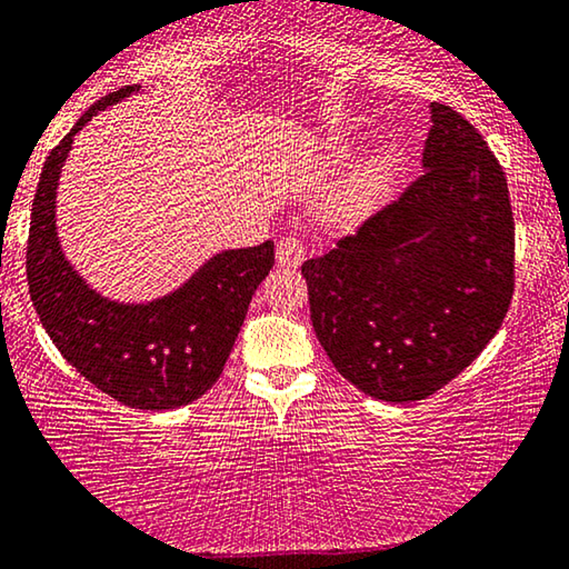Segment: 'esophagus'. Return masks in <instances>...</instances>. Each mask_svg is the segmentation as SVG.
Wrapping results in <instances>:
<instances>
[{
  "mask_svg": "<svg viewBox=\"0 0 569 569\" xmlns=\"http://www.w3.org/2000/svg\"><path fill=\"white\" fill-rule=\"evenodd\" d=\"M303 256H306V250H303V242L299 238L283 236L281 240H278L276 260L283 268H299L303 263Z\"/></svg>",
  "mask_w": 569,
  "mask_h": 569,
  "instance_id": "34e87169",
  "label": "esophagus"
}]
</instances>
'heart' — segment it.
<instances>
[{
    "label": "heart",
    "instance_id": "b5f03b06",
    "mask_svg": "<svg viewBox=\"0 0 569 569\" xmlns=\"http://www.w3.org/2000/svg\"><path fill=\"white\" fill-rule=\"evenodd\" d=\"M345 149H337L341 154ZM392 179V159L385 151H375L365 159H359L351 167L349 174L341 179L323 207V214L333 224H349L362 220L365 214L375 210L382 202V197Z\"/></svg>",
    "mask_w": 569,
    "mask_h": 569
}]
</instances>
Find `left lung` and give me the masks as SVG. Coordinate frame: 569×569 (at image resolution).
Returning a JSON list of instances; mask_svg holds the SVG:
<instances>
[{"label": "left lung", "instance_id": "left-lung-1", "mask_svg": "<svg viewBox=\"0 0 569 569\" xmlns=\"http://www.w3.org/2000/svg\"><path fill=\"white\" fill-rule=\"evenodd\" d=\"M422 174L355 236L301 266L311 323L369 398L415 402L481 355L513 293L507 177L461 113L430 103Z\"/></svg>", "mask_w": 569, "mask_h": 569}]
</instances>
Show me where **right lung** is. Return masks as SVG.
Segmentation results:
<instances>
[{
    "instance_id": "obj_1",
    "label": "right lung",
    "mask_w": 569,
    "mask_h": 569,
    "mask_svg": "<svg viewBox=\"0 0 569 569\" xmlns=\"http://www.w3.org/2000/svg\"><path fill=\"white\" fill-rule=\"evenodd\" d=\"M137 90L126 86L90 106L50 151L32 202L27 283L52 345L90 385L129 408L171 410L218 382L252 293L273 268V242L222 250L177 291L147 303L111 301L83 281L58 240L60 169L76 133Z\"/></svg>"
}]
</instances>
